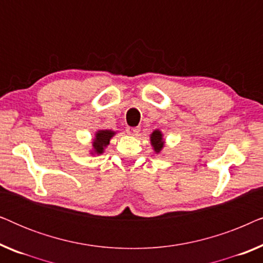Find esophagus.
Here are the masks:
<instances>
[{"label": "esophagus", "mask_w": 263, "mask_h": 263, "mask_svg": "<svg viewBox=\"0 0 263 263\" xmlns=\"http://www.w3.org/2000/svg\"><path fill=\"white\" fill-rule=\"evenodd\" d=\"M139 132H140V128L139 127H128L127 128V133H128L129 135H132V136L138 135Z\"/></svg>", "instance_id": "34e87169"}]
</instances>
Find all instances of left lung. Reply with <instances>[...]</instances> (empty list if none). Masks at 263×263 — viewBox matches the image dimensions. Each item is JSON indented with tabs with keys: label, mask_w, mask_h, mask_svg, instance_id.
<instances>
[{
	"label": "left lung",
	"mask_w": 263,
	"mask_h": 263,
	"mask_svg": "<svg viewBox=\"0 0 263 263\" xmlns=\"http://www.w3.org/2000/svg\"><path fill=\"white\" fill-rule=\"evenodd\" d=\"M149 139H151V145H152L154 152H156L157 154L160 153L165 146L163 133H161L159 129H156V130L151 134Z\"/></svg>",
	"instance_id": "8db88e82"
}]
</instances>
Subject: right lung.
<instances>
[{"label":"right lung","mask_w":263,"mask_h":263,"mask_svg":"<svg viewBox=\"0 0 263 263\" xmlns=\"http://www.w3.org/2000/svg\"><path fill=\"white\" fill-rule=\"evenodd\" d=\"M115 134H116V132L110 130V129H104V130L96 132L95 138L92 140V149L89 153H91L92 156L103 154L106 147L109 146L111 138H112Z\"/></svg>","instance_id":"add662e5"}]
</instances>
